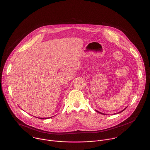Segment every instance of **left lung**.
I'll return each instance as SVG.
<instances>
[{"label": "left lung", "mask_w": 150, "mask_h": 150, "mask_svg": "<svg viewBox=\"0 0 150 150\" xmlns=\"http://www.w3.org/2000/svg\"><path fill=\"white\" fill-rule=\"evenodd\" d=\"M126 108H127V107H126L125 109H124L123 110H122V111H120V112H118V113H121V112H123V111H124ZM96 112H98V113H100V114H102V115H106V114H105V113H101V112H98V111H97L96 110ZM115 114H116V113H115Z\"/></svg>", "instance_id": "obj_1"}]
</instances>
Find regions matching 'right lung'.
I'll return each mask as SVG.
<instances>
[{"label":"right lung","mask_w":150,"mask_h":150,"mask_svg":"<svg viewBox=\"0 0 150 150\" xmlns=\"http://www.w3.org/2000/svg\"><path fill=\"white\" fill-rule=\"evenodd\" d=\"M51 117H47V118H39V119H48V118H51ZM37 118H38V117H37Z\"/></svg>","instance_id":"add662e5"}]
</instances>
